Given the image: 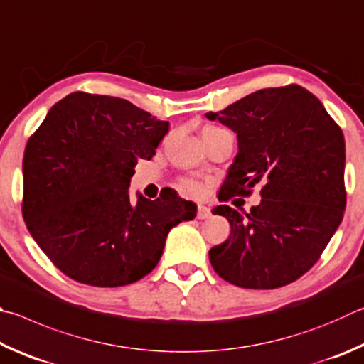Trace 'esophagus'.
Returning <instances> with one entry per match:
<instances>
[{
    "mask_svg": "<svg viewBox=\"0 0 364 364\" xmlns=\"http://www.w3.org/2000/svg\"><path fill=\"white\" fill-rule=\"evenodd\" d=\"M196 218L209 219L211 218V209H209L206 205H198V208H196Z\"/></svg>",
    "mask_w": 364,
    "mask_h": 364,
    "instance_id": "obj_1",
    "label": "esophagus"
}]
</instances>
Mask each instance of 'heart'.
Masks as SVG:
<instances>
[{"mask_svg": "<svg viewBox=\"0 0 364 364\" xmlns=\"http://www.w3.org/2000/svg\"><path fill=\"white\" fill-rule=\"evenodd\" d=\"M206 129H219V127H206ZM178 187H181V190H183L186 193H192V195L200 193L198 182L192 181V178H182V181L178 182Z\"/></svg>", "mask_w": 364, "mask_h": 364, "instance_id": "1", "label": "heart"}]
</instances>
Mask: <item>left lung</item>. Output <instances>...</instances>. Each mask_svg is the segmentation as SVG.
<instances>
[{
    "mask_svg": "<svg viewBox=\"0 0 364 364\" xmlns=\"http://www.w3.org/2000/svg\"><path fill=\"white\" fill-rule=\"evenodd\" d=\"M206 117L238 136L219 201L250 196L256 186L262 196L247 214L214 208L232 232L209 250V262L220 278L246 289L296 282L321 257L346 211L341 126L299 85L262 89Z\"/></svg>",
    "mask_w": 364,
    "mask_h": 364,
    "instance_id": "8db88e82",
    "label": "left lung"
}]
</instances>
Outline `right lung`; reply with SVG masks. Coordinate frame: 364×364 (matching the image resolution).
Wrapping results in <instances>:
<instances>
[{
    "label": "right lung",
    "mask_w": 364,
    "mask_h": 364,
    "mask_svg": "<svg viewBox=\"0 0 364 364\" xmlns=\"http://www.w3.org/2000/svg\"><path fill=\"white\" fill-rule=\"evenodd\" d=\"M169 129L131 102L76 91L57 102L23 155L22 214L50 262L75 282L117 288L155 269L169 230L196 206L164 188L129 198L137 159Z\"/></svg>",
    "instance_id": "add662e5"
}]
</instances>
